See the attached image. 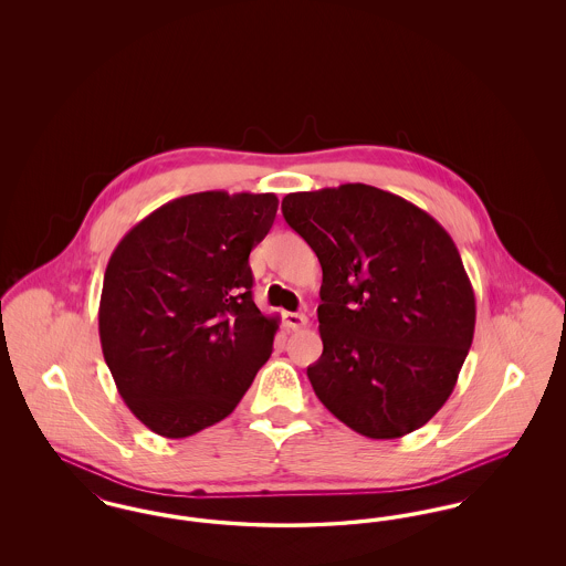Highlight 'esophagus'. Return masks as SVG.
I'll return each mask as SVG.
<instances>
[{"instance_id": "34e87169", "label": "esophagus", "mask_w": 566, "mask_h": 566, "mask_svg": "<svg viewBox=\"0 0 566 566\" xmlns=\"http://www.w3.org/2000/svg\"><path fill=\"white\" fill-rule=\"evenodd\" d=\"M284 326L291 331H301L307 326V318L303 314H295V312H286L284 314Z\"/></svg>"}]
</instances>
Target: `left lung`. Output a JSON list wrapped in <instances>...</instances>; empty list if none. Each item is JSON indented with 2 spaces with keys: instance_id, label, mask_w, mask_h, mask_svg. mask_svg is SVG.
Returning <instances> with one entry per match:
<instances>
[{
  "instance_id": "left-lung-1",
  "label": "left lung",
  "mask_w": 566,
  "mask_h": 566,
  "mask_svg": "<svg viewBox=\"0 0 566 566\" xmlns=\"http://www.w3.org/2000/svg\"><path fill=\"white\" fill-rule=\"evenodd\" d=\"M282 214L323 268V356L307 377L352 431L397 439L450 399L475 331V293L448 231L369 185L291 192Z\"/></svg>"
}]
</instances>
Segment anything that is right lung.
I'll return each mask as SVG.
<instances>
[{"label":"right lung","instance_id":"add662e5","mask_svg":"<svg viewBox=\"0 0 566 566\" xmlns=\"http://www.w3.org/2000/svg\"><path fill=\"white\" fill-rule=\"evenodd\" d=\"M275 212L273 192H195L114 248L99 339L123 401L150 431L182 439L220 422L268 363L280 318L254 305L248 256Z\"/></svg>","mask_w":566,"mask_h":566}]
</instances>
